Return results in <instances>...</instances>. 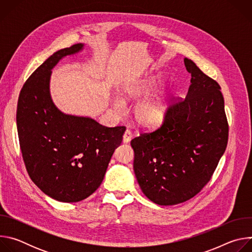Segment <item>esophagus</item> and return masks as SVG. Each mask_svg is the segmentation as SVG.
<instances>
[{
    "label": "esophagus",
    "mask_w": 252,
    "mask_h": 252,
    "mask_svg": "<svg viewBox=\"0 0 252 252\" xmlns=\"http://www.w3.org/2000/svg\"><path fill=\"white\" fill-rule=\"evenodd\" d=\"M131 137H132V133H131V131L129 130V129H126V132H125V134H124V142H129L130 141V139H131Z\"/></svg>",
    "instance_id": "1"
}]
</instances>
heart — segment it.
Listing matches in <instances>:
<instances>
[{"label":"heart","mask_w":252,"mask_h":252,"mask_svg":"<svg viewBox=\"0 0 252 252\" xmlns=\"http://www.w3.org/2000/svg\"><path fill=\"white\" fill-rule=\"evenodd\" d=\"M158 80L153 78L143 84L129 89L126 94L128 98H136L141 95L148 94L158 86ZM170 94L167 91H161L154 96L140 102L135 109V119L142 126H156L159 124L170 104ZM117 106H122V101H117Z\"/></svg>","instance_id":"b5f03b06"}]
</instances>
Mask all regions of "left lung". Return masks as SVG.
I'll use <instances>...</instances> for the list:
<instances>
[{
	"mask_svg": "<svg viewBox=\"0 0 252 252\" xmlns=\"http://www.w3.org/2000/svg\"><path fill=\"white\" fill-rule=\"evenodd\" d=\"M191 75L186 98L168 106L161 125L131 139L133 169L145 195L173 205L196 195L209 183L228 141L224 98L217 81L189 59Z\"/></svg>",
	"mask_w": 252,
	"mask_h": 252,
	"instance_id": "8db88e82",
	"label": "left lung"
}]
</instances>
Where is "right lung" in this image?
Instances as JSON below:
<instances>
[{"label": "right lung", "mask_w": 252, "mask_h": 252, "mask_svg": "<svg viewBox=\"0 0 252 252\" xmlns=\"http://www.w3.org/2000/svg\"><path fill=\"white\" fill-rule=\"evenodd\" d=\"M76 44L56 52L24 84L17 107L20 149L27 171L44 193L63 202H78L100 186L126 126L107 127L89 118L67 116L53 103L52 68Z\"/></svg>", "instance_id": "right-lung-1"}]
</instances>
